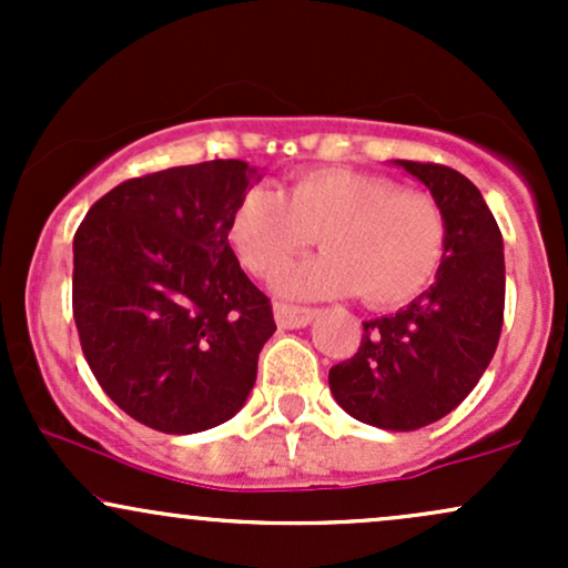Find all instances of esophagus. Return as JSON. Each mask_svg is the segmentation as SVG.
Wrapping results in <instances>:
<instances>
[{"label": "esophagus", "instance_id": "esophagus-1", "mask_svg": "<svg viewBox=\"0 0 568 568\" xmlns=\"http://www.w3.org/2000/svg\"><path fill=\"white\" fill-rule=\"evenodd\" d=\"M312 317H315V310H310V306H275V321L280 328H304V325L312 323Z\"/></svg>", "mask_w": 568, "mask_h": 568}]
</instances>
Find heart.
<instances>
[{
    "label": "heart",
    "mask_w": 568,
    "mask_h": 568,
    "mask_svg": "<svg viewBox=\"0 0 568 568\" xmlns=\"http://www.w3.org/2000/svg\"><path fill=\"white\" fill-rule=\"evenodd\" d=\"M315 237L325 253L285 270L277 291L291 298L361 291L363 302L384 310L408 304L433 283L448 230L429 194L344 168L298 175L285 197L251 189L230 221L232 247L262 277H275Z\"/></svg>",
    "instance_id": "heart-1"
}]
</instances>
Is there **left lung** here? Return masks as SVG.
<instances>
[{"label":"left lung","mask_w":568,"mask_h":568,"mask_svg":"<svg viewBox=\"0 0 568 568\" xmlns=\"http://www.w3.org/2000/svg\"><path fill=\"white\" fill-rule=\"evenodd\" d=\"M393 165L440 205L446 256L414 302L363 323L361 349L331 368L328 384L357 422L408 433L452 414L491 363L505 315V245L470 179L433 162Z\"/></svg>","instance_id":"1"}]
</instances>
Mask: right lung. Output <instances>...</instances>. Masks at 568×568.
I'll return each instance as SVG.
<instances>
[{"label":"right lung","instance_id":"1","mask_svg":"<svg viewBox=\"0 0 568 568\" xmlns=\"http://www.w3.org/2000/svg\"><path fill=\"white\" fill-rule=\"evenodd\" d=\"M262 179L213 160L130 179L74 234V323L98 384L171 435L232 419L275 334L272 304L240 270L230 221Z\"/></svg>","mask_w":568,"mask_h":568}]
</instances>
